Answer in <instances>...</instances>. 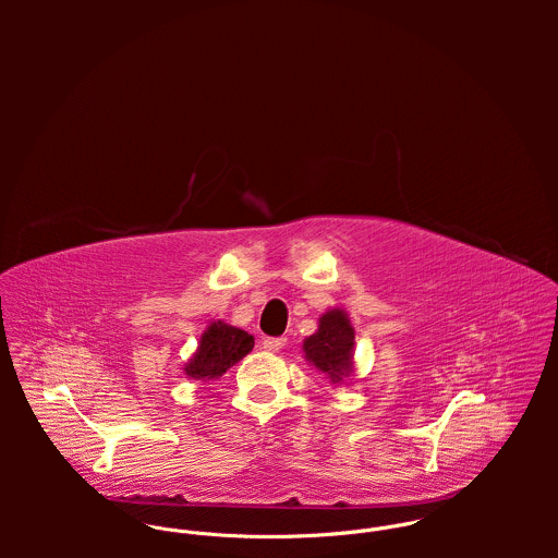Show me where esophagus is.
<instances>
[{
  "label": "esophagus",
  "mask_w": 558,
  "mask_h": 558,
  "mask_svg": "<svg viewBox=\"0 0 558 558\" xmlns=\"http://www.w3.org/2000/svg\"><path fill=\"white\" fill-rule=\"evenodd\" d=\"M286 337H268V339H264L262 341V348L266 350V352H279L283 345H286Z\"/></svg>",
  "instance_id": "1"
}]
</instances>
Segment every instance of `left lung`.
Segmentation results:
<instances>
[{
	"instance_id": "obj_1",
	"label": "left lung",
	"mask_w": 558,
	"mask_h": 558,
	"mask_svg": "<svg viewBox=\"0 0 558 558\" xmlns=\"http://www.w3.org/2000/svg\"><path fill=\"white\" fill-rule=\"evenodd\" d=\"M303 352L332 385L343 383L354 372V326L348 314L339 307L322 314L318 330L303 341Z\"/></svg>"
}]
</instances>
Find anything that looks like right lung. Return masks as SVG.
Returning <instances> with one entry per match:
<instances>
[{
    "instance_id": "add662e5",
    "label": "right lung",
    "mask_w": 558,
    "mask_h": 558,
    "mask_svg": "<svg viewBox=\"0 0 558 558\" xmlns=\"http://www.w3.org/2000/svg\"><path fill=\"white\" fill-rule=\"evenodd\" d=\"M253 350V337L239 326L226 324L223 319L210 322L204 330L197 350L184 365V374L191 380H217L240 359Z\"/></svg>"
}]
</instances>
